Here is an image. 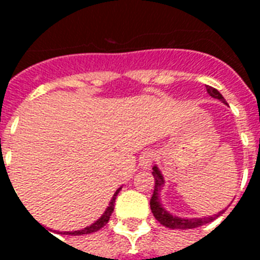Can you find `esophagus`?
Listing matches in <instances>:
<instances>
[{"instance_id": "1", "label": "esophagus", "mask_w": 260, "mask_h": 260, "mask_svg": "<svg viewBox=\"0 0 260 260\" xmlns=\"http://www.w3.org/2000/svg\"><path fill=\"white\" fill-rule=\"evenodd\" d=\"M155 159V155L152 154V152H144V154L140 156V166L143 167V169H150L151 165H152V162H154Z\"/></svg>"}]
</instances>
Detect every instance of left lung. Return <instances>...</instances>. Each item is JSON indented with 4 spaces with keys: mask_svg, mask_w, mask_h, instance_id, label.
<instances>
[{
    "mask_svg": "<svg viewBox=\"0 0 260 260\" xmlns=\"http://www.w3.org/2000/svg\"><path fill=\"white\" fill-rule=\"evenodd\" d=\"M206 91L209 94L210 97L217 98L220 101L225 102L224 97L221 94L218 93V90H216L212 86H206ZM226 104V102H225ZM152 175H154L155 179V189L154 194L151 197L150 205L151 210L154 213L155 218L158 220L162 225L167 226V228H171V230H191V228H197V226L205 225L208 222L213 221L214 218H217L218 216H221V213L224 212H218L217 214H213V216H209V217H202V218H181L175 217L173 214H170L167 210L163 209L162 204H160V198H159V193H160V189L165 185V179H163V175L160 174L159 169L156 166L152 167Z\"/></svg>",
    "mask_w": 260,
    "mask_h": 260,
    "instance_id": "obj_1",
    "label": "left lung"
}]
</instances>
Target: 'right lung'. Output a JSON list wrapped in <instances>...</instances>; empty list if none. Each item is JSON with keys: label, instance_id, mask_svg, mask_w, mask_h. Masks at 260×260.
Here are the masks:
<instances>
[{"label": "right lung", "instance_id": "obj_1", "mask_svg": "<svg viewBox=\"0 0 260 260\" xmlns=\"http://www.w3.org/2000/svg\"><path fill=\"white\" fill-rule=\"evenodd\" d=\"M121 190V187L120 189L116 190V193L113 194V197H112V200H110L109 202V206L106 208V210L104 212V214H102L101 217L98 218L97 221L93 222L90 226H86V228H83V230H79V231H73V232H64V234L67 235H74V236H78V235H87V234H93V232H97L98 230H101L102 226L105 225L106 222L109 221L110 216H112V213H113V209H114V201H116V197H117L118 191Z\"/></svg>", "mask_w": 260, "mask_h": 260}]
</instances>
